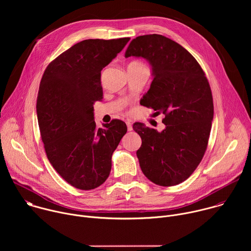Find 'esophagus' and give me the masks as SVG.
Returning <instances> with one entry per match:
<instances>
[{"instance_id": "esophagus-1", "label": "esophagus", "mask_w": 251, "mask_h": 251, "mask_svg": "<svg viewBox=\"0 0 251 251\" xmlns=\"http://www.w3.org/2000/svg\"><path fill=\"white\" fill-rule=\"evenodd\" d=\"M126 125H127V129H128V131H132V121H130V120H127L126 121Z\"/></svg>"}]
</instances>
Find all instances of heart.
I'll list each match as a JSON object with an SVG mask.
<instances>
[{"instance_id":"1","label":"heart","mask_w":251,"mask_h":251,"mask_svg":"<svg viewBox=\"0 0 251 251\" xmlns=\"http://www.w3.org/2000/svg\"><path fill=\"white\" fill-rule=\"evenodd\" d=\"M129 65H133V66H137V67H147L144 63H143L142 61H139V60L131 61V62L129 63Z\"/></svg>"}]
</instances>
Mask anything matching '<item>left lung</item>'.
<instances>
[{"instance_id":"obj_1","label":"left lung","mask_w":251,"mask_h":251,"mask_svg":"<svg viewBox=\"0 0 251 251\" xmlns=\"http://www.w3.org/2000/svg\"><path fill=\"white\" fill-rule=\"evenodd\" d=\"M129 56L152 65L154 79L140 103L165 115L162 132L133 125L142 139L136 153L141 170L156 185L181 184L201 163L211 129L213 102L204 71L186 49L162 34L134 39L125 52Z\"/></svg>"}]
</instances>
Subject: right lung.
<instances>
[{
    "mask_svg": "<svg viewBox=\"0 0 251 251\" xmlns=\"http://www.w3.org/2000/svg\"><path fill=\"white\" fill-rule=\"evenodd\" d=\"M130 38L85 40L59 54L41 80L37 114L47 157L69 185L93 190L111 171V157L127 132L113 119L97 128L93 104L103 98L101 70L124 49Z\"/></svg>",
    "mask_w": 251,
    "mask_h": 251,
    "instance_id": "add662e5",
    "label": "right lung"
}]
</instances>
